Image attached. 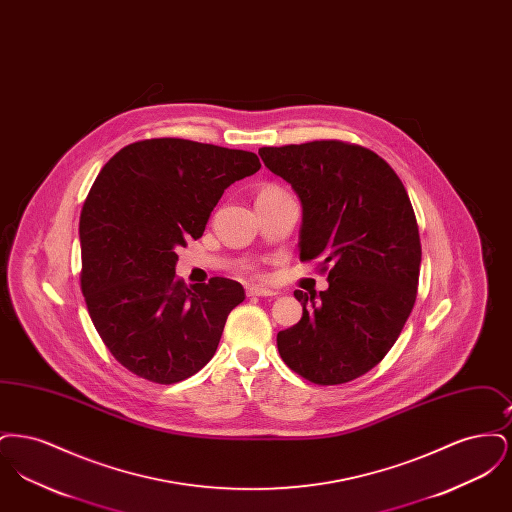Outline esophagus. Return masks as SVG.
I'll return each instance as SVG.
<instances>
[{"mask_svg":"<svg viewBox=\"0 0 512 512\" xmlns=\"http://www.w3.org/2000/svg\"><path fill=\"white\" fill-rule=\"evenodd\" d=\"M247 293L249 295H259V297H274V295H278L276 290H270L267 286H251V288H247Z\"/></svg>","mask_w":512,"mask_h":512,"instance_id":"1","label":"esophagus"}]
</instances>
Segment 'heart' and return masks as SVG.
I'll list each match as a JSON object with an SVG mask.
<instances>
[{"instance_id": "b5f03b06", "label": "heart", "mask_w": 512, "mask_h": 512, "mask_svg": "<svg viewBox=\"0 0 512 512\" xmlns=\"http://www.w3.org/2000/svg\"><path fill=\"white\" fill-rule=\"evenodd\" d=\"M272 190H278V188H265L263 192H272Z\"/></svg>"}]
</instances>
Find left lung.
<instances>
[{
	"instance_id": "left-lung-1",
	"label": "left lung",
	"mask_w": 512,
	"mask_h": 512,
	"mask_svg": "<svg viewBox=\"0 0 512 512\" xmlns=\"http://www.w3.org/2000/svg\"><path fill=\"white\" fill-rule=\"evenodd\" d=\"M259 155L301 201V261L320 257L328 270V290L293 292L303 317L278 332L280 357L320 386L351 382L386 357L413 311L422 249L411 199L363 146L318 140Z\"/></svg>"
}]
</instances>
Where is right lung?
I'll use <instances>...</instances> for the list:
<instances>
[{
	"instance_id": "add662e5",
	"label": "right lung",
	"mask_w": 512,
	"mask_h": 512,
	"mask_svg": "<svg viewBox=\"0 0 512 512\" xmlns=\"http://www.w3.org/2000/svg\"><path fill=\"white\" fill-rule=\"evenodd\" d=\"M259 169L251 151L153 138L99 171L80 215V286L101 340L136 376L176 384L213 359L244 288L220 276L188 288L176 249L201 238L224 190Z\"/></svg>"
}]
</instances>
